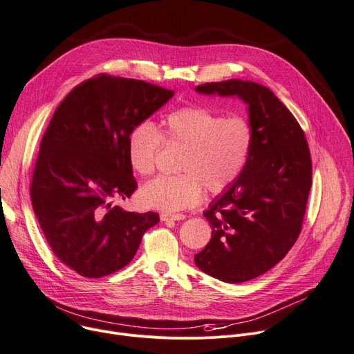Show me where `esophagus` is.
<instances>
[{"label": "esophagus", "instance_id": "esophagus-1", "mask_svg": "<svg viewBox=\"0 0 354 354\" xmlns=\"http://www.w3.org/2000/svg\"><path fill=\"white\" fill-rule=\"evenodd\" d=\"M185 215L176 214V215H171V214H160V221L162 222H168V221H183Z\"/></svg>", "mask_w": 354, "mask_h": 354}]
</instances>
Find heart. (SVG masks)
<instances>
[{
	"mask_svg": "<svg viewBox=\"0 0 354 354\" xmlns=\"http://www.w3.org/2000/svg\"><path fill=\"white\" fill-rule=\"evenodd\" d=\"M168 142L185 147L180 175H160L140 187L139 199L147 207L178 212L202 199L203 186L221 194L241 176L252 147V129L241 116L225 118L202 106L172 111L163 120ZM162 135L151 121L136 124L127 138L131 167L140 175L155 169Z\"/></svg>",
	"mask_w": 354,
	"mask_h": 354,
	"instance_id": "heart-1",
	"label": "heart"
}]
</instances>
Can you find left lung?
<instances>
[{"label": "left lung", "instance_id": "obj_1", "mask_svg": "<svg viewBox=\"0 0 354 354\" xmlns=\"http://www.w3.org/2000/svg\"><path fill=\"white\" fill-rule=\"evenodd\" d=\"M195 91L236 97L248 106V162L236 182L203 212L212 238L195 254L206 274L242 283L277 265L299 238L312 186L309 145L296 118L268 86L229 80Z\"/></svg>", "mask_w": 354, "mask_h": 354}]
</instances>
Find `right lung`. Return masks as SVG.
<instances>
[{
    "instance_id": "add662e5",
    "label": "right lung",
    "mask_w": 354,
    "mask_h": 354,
    "mask_svg": "<svg viewBox=\"0 0 354 354\" xmlns=\"http://www.w3.org/2000/svg\"><path fill=\"white\" fill-rule=\"evenodd\" d=\"M174 91L98 75L71 91L39 145L31 183L34 214L59 261L85 277L127 266L155 212L113 205L136 189L127 153L129 131L162 108Z\"/></svg>"
}]
</instances>
